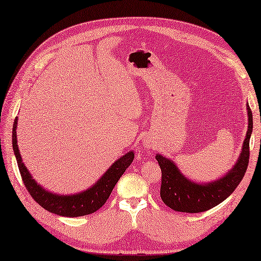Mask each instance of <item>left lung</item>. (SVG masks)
<instances>
[{
  "mask_svg": "<svg viewBox=\"0 0 261 261\" xmlns=\"http://www.w3.org/2000/svg\"><path fill=\"white\" fill-rule=\"evenodd\" d=\"M246 138L236 164L227 174L208 184H196L187 179L178 166L169 159L157 153L156 160L162 170L161 198L166 206L176 212L201 213L220 204L236 190L246 172L250 159V138L253 128L252 111L247 105Z\"/></svg>",
  "mask_w": 261,
  "mask_h": 261,
  "instance_id": "left-lung-1",
  "label": "left lung"
}]
</instances>
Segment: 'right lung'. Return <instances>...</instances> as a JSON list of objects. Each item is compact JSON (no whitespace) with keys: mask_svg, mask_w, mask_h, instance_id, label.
<instances>
[{"mask_svg":"<svg viewBox=\"0 0 261 261\" xmlns=\"http://www.w3.org/2000/svg\"><path fill=\"white\" fill-rule=\"evenodd\" d=\"M17 120L18 119L16 118L14 121V128H12V148H14L17 164H18L23 182L29 193L34 199V201L38 202V204H40L46 211L53 213V214L67 217H79L97 212L106 202L110 194L112 193L115 184L118 182L123 172L134 160V152L128 151L126 155H123L118 161L114 162L112 166L102 174L101 178L95 185L89 187L84 192H81V193L70 195L50 193V192L42 189L39 184L36 182V180L30 174L27 166L23 163L18 144H17Z\"/></svg>","mask_w":261,"mask_h":261,"instance_id":"1","label":"right lung"}]
</instances>
